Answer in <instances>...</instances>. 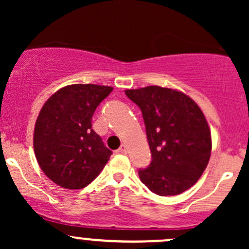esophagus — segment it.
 <instances>
[{"label":"esophagus","instance_id":"obj_1","mask_svg":"<svg viewBox=\"0 0 249 249\" xmlns=\"http://www.w3.org/2000/svg\"><path fill=\"white\" fill-rule=\"evenodd\" d=\"M126 151H127L126 146H125V145H122V146L119 147L118 150H117V152H118V153H121V154H125V153H126Z\"/></svg>","mask_w":249,"mask_h":249}]
</instances>
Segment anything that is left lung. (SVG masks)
<instances>
[{"mask_svg": "<svg viewBox=\"0 0 249 249\" xmlns=\"http://www.w3.org/2000/svg\"><path fill=\"white\" fill-rule=\"evenodd\" d=\"M142 110L152 160L138 171L148 190L177 196L192 187L204 173L212 150L204 113L190 97L157 85L125 91Z\"/></svg>", "mask_w": 249, "mask_h": 249, "instance_id": "obj_1", "label": "left lung"}]
</instances>
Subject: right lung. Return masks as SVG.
Returning <instances> with one entry per match:
<instances>
[{
	"label": "right lung",
	"instance_id": "1",
	"mask_svg": "<svg viewBox=\"0 0 249 249\" xmlns=\"http://www.w3.org/2000/svg\"><path fill=\"white\" fill-rule=\"evenodd\" d=\"M111 87L72 84L45 102L34 131V150L41 170L58 186L79 190L102 172L112 154L92 130L93 112Z\"/></svg>",
	"mask_w": 249,
	"mask_h": 249
}]
</instances>
